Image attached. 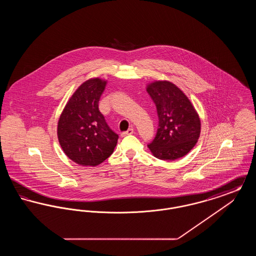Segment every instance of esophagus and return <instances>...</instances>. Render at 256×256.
I'll list each match as a JSON object with an SVG mask.
<instances>
[{"mask_svg": "<svg viewBox=\"0 0 256 256\" xmlns=\"http://www.w3.org/2000/svg\"><path fill=\"white\" fill-rule=\"evenodd\" d=\"M134 132V128H128L126 132H122V136H126V135H130V134H132Z\"/></svg>", "mask_w": 256, "mask_h": 256, "instance_id": "34e87169", "label": "esophagus"}]
</instances>
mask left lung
<instances>
[{
	"mask_svg": "<svg viewBox=\"0 0 256 256\" xmlns=\"http://www.w3.org/2000/svg\"><path fill=\"white\" fill-rule=\"evenodd\" d=\"M146 91L158 116L156 137L148 144L152 154L168 161L186 156L200 134V121L191 102L170 82H154L148 86Z\"/></svg>",
	"mask_w": 256,
	"mask_h": 256,
	"instance_id": "8db88e82",
	"label": "left lung"
}]
</instances>
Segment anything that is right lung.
<instances>
[{
  "instance_id": "right-lung-1",
  "label": "right lung",
  "mask_w": 256,
  "mask_h": 256,
  "mask_svg": "<svg viewBox=\"0 0 256 256\" xmlns=\"http://www.w3.org/2000/svg\"><path fill=\"white\" fill-rule=\"evenodd\" d=\"M106 84L100 78L84 82L70 98L58 124L63 152L82 166H97L108 158L119 138L98 110Z\"/></svg>"
}]
</instances>
